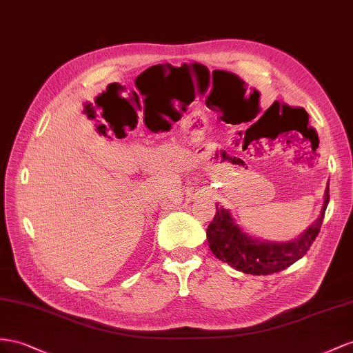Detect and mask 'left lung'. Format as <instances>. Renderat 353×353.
<instances>
[{
    "instance_id": "8db88e82",
    "label": "left lung",
    "mask_w": 353,
    "mask_h": 353,
    "mask_svg": "<svg viewBox=\"0 0 353 353\" xmlns=\"http://www.w3.org/2000/svg\"><path fill=\"white\" fill-rule=\"evenodd\" d=\"M330 201V188L327 185L324 205L321 214L303 234L290 243H268L243 232L229 210L216 205V216L207 228V241L213 254L250 275H270L284 270L299 259L303 257L319 234L322 220Z\"/></svg>"
}]
</instances>
